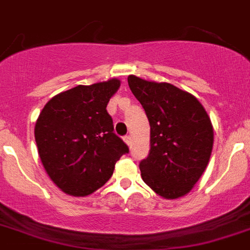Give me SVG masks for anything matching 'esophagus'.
<instances>
[{
  "label": "esophagus",
  "instance_id": "esophagus-1",
  "mask_svg": "<svg viewBox=\"0 0 250 250\" xmlns=\"http://www.w3.org/2000/svg\"><path fill=\"white\" fill-rule=\"evenodd\" d=\"M124 142L126 143L127 146H130V144H131V136H130V135L124 136Z\"/></svg>",
  "mask_w": 250,
  "mask_h": 250
}]
</instances>
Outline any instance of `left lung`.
<instances>
[{
    "label": "left lung",
    "instance_id": "1",
    "mask_svg": "<svg viewBox=\"0 0 250 250\" xmlns=\"http://www.w3.org/2000/svg\"><path fill=\"white\" fill-rule=\"evenodd\" d=\"M150 125V150L139 167L143 181L157 195L178 198L188 193L210 161L214 129L195 96L170 83L127 77Z\"/></svg>",
    "mask_w": 250,
    "mask_h": 250
}]
</instances>
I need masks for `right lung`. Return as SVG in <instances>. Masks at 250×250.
<instances>
[{"mask_svg":"<svg viewBox=\"0 0 250 250\" xmlns=\"http://www.w3.org/2000/svg\"><path fill=\"white\" fill-rule=\"evenodd\" d=\"M116 78L70 88L44 106L35 124L39 157L50 180L70 196L91 195L114 173L129 148L114 133L106 106Z\"/></svg>","mask_w":250,"mask_h":250,"instance_id":"obj_1","label":"right lung"}]
</instances>
